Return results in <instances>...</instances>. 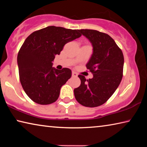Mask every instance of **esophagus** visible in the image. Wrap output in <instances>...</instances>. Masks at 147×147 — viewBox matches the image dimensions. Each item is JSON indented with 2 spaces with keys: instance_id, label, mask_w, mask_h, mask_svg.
Wrapping results in <instances>:
<instances>
[{
  "instance_id": "obj_1",
  "label": "esophagus",
  "mask_w": 147,
  "mask_h": 147,
  "mask_svg": "<svg viewBox=\"0 0 147 147\" xmlns=\"http://www.w3.org/2000/svg\"><path fill=\"white\" fill-rule=\"evenodd\" d=\"M72 76H73V77H77L78 76V74H77L76 72L73 71L72 72Z\"/></svg>"
}]
</instances>
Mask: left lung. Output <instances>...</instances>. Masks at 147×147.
Wrapping results in <instances>:
<instances>
[{"mask_svg":"<svg viewBox=\"0 0 147 147\" xmlns=\"http://www.w3.org/2000/svg\"><path fill=\"white\" fill-rule=\"evenodd\" d=\"M93 46V54L86 67L93 74L86 79L79 74L81 84L74 89L76 100L86 107L102 105L111 97L123 78L124 56L121 49L108 34L94 30L81 29Z\"/></svg>","mask_w":147,"mask_h":147,"instance_id":"obj_1","label":"left lung"}]
</instances>
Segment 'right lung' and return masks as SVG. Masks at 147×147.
<instances>
[{
  "label": "right lung",
  "mask_w": 147,
  "mask_h": 147,
  "mask_svg": "<svg viewBox=\"0 0 147 147\" xmlns=\"http://www.w3.org/2000/svg\"><path fill=\"white\" fill-rule=\"evenodd\" d=\"M82 36L79 30L50 26L35 31L27 38L17 55L19 79L28 97L47 105L56 102L62 86L71 78V69L53 67L55 56L65 45Z\"/></svg>",
  "instance_id": "add662e5"
}]
</instances>
